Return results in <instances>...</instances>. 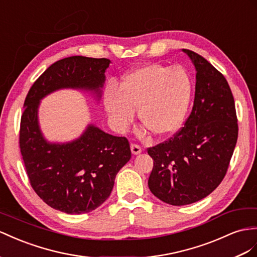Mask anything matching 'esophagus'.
<instances>
[{
	"label": "esophagus",
	"instance_id": "1",
	"mask_svg": "<svg viewBox=\"0 0 257 257\" xmlns=\"http://www.w3.org/2000/svg\"><path fill=\"white\" fill-rule=\"evenodd\" d=\"M130 148H131V152H133V154H135V155H138V154H140L142 152V149H141L139 144L133 143V144H131Z\"/></svg>",
	"mask_w": 257,
	"mask_h": 257
}]
</instances>
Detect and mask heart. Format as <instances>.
I'll use <instances>...</instances> for the list:
<instances>
[{"label": "heart", "instance_id": "heart-1", "mask_svg": "<svg viewBox=\"0 0 257 257\" xmlns=\"http://www.w3.org/2000/svg\"><path fill=\"white\" fill-rule=\"evenodd\" d=\"M191 93V79L182 67L150 63L128 72L118 87L107 85L104 106L117 130L126 128L138 109L141 123L151 134L166 136L181 127Z\"/></svg>", "mask_w": 257, "mask_h": 257}]
</instances>
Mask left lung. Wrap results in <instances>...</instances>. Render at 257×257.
Wrapping results in <instances>:
<instances>
[{"label": "left lung", "instance_id": "8db88e82", "mask_svg": "<svg viewBox=\"0 0 257 257\" xmlns=\"http://www.w3.org/2000/svg\"><path fill=\"white\" fill-rule=\"evenodd\" d=\"M182 51L196 70L191 114L173 138L148 149L154 161L148 181L151 192L175 206L200 201L220 185L239 130L226 78L195 52Z\"/></svg>", "mask_w": 257, "mask_h": 257}]
</instances>
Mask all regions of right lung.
<instances>
[{"instance_id": "1", "label": "right lung", "mask_w": 257, "mask_h": 257, "mask_svg": "<svg viewBox=\"0 0 257 257\" xmlns=\"http://www.w3.org/2000/svg\"><path fill=\"white\" fill-rule=\"evenodd\" d=\"M107 58L70 56L52 64L30 88L24 103L19 148L30 185L49 206L83 214L107 200L117 173L131 157L129 141L89 124L77 140L50 143L39 127L38 107L60 89L93 91L101 96Z\"/></svg>"}]
</instances>
